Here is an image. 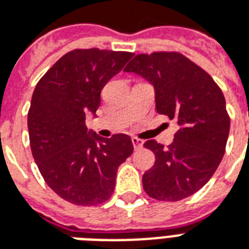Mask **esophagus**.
Wrapping results in <instances>:
<instances>
[{"instance_id": "esophagus-1", "label": "esophagus", "mask_w": 249, "mask_h": 249, "mask_svg": "<svg viewBox=\"0 0 249 249\" xmlns=\"http://www.w3.org/2000/svg\"><path fill=\"white\" fill-rule=\"evenodd\" d=\"M132 142H133V146L134 149L137 150V149L142 148L143 145V141L141 139H139V137H132Z\"/></svg>"}]
</instances>
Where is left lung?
Returning a JSON list of instances; mask_svg holds the SVG:
<instances>
[{
    "label": "left lung",
    "instance_id": "8db88e82",
    "mask_svg": "<svg viewBox=\"0 0 249 249\" xmlns=\"http://www.w3.org/2000/svg\"><path fill=\"white\" fill-rule=\"evenodd\" d=\"M125 71L152 83L157 112L179 125L167 148L156 140L143 143L156 156L142 176L143 190L153 199H185L210 181L226 152L230 116L222 89L203 68L176 51L136 55Z\"/></svg>",
    "mask_w": 249,
    "mask_h": 249
}]
</instances>
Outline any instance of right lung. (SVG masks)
<instances>
[{
	"mask_svg": "<svg viewBox=\"0 0 249 249\" xmlns=\"http://www.w3.org/2000/svg\"><path fill=\"white\" fill-rule=\"evenodd\" d=\"M133 56L126 51H70L40 78L27 113L30 148L51 190L76 206L106 202L117 169L133 153L129 136L101 139L88 132L86 116L96 113L100 93Z\"/></svg>",
	"mask_w": 249,
	"mask_h": 249,
	"instance_id": "obj_1",
	"label": "right lung"
}]
</instances>
